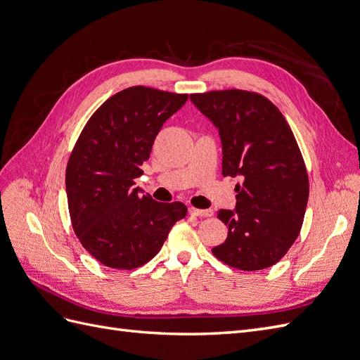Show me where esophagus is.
I'll return each instance as SVG.
<instances>
[{
    "instance_id": "obj_1",
    "label": "esophagus",
    "mask_w": 360,
    "mask_h": 360,
    "mask_svg": "<svg viewBox=\"0 0 360 360\" xmlns=\"http://www.w3.org/2000/svg\"><path fill=\"white\" fill-rule=\"evenodd\" d=\"M189 214L197 216V217H210L213 216V210H201V209H195V207H191L189 209Z\"/></svg>"
}]
</instances>
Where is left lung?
Masks as SVG:
<instances>
[{"mask_svg": "<svg viewBox=\"0 0 360 360\" xmlns=\"http://www.w3.org/2000/svg\"><path fill=\"white\" fill-rule=\"evenodd\" d=\"M191 101L219 130L222 176L242 180L236 209L217 212L228 236L213 255L246 271L276 264L300 233L309 197L307 167L285 117L254 91L197 93Z\"/></svg>", "mask_w": 360, "mask_h": 360, "instance_id": "obj_1", "label": "left lung"}]
</instances>
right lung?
Listing matches in <instances>:
<instances>
[{"instance_id": "obj_1", "label": "right lung", "mask_w": 360, "mask_h": 360, "mask_svg": "<svg viewBox=\"0 0 360 360\" xmlns=\"http://www.w3.org/2000/svg\"><path fill=\"white\" fill-rule=\"evenodd\" d=\"M188 94L129 86L103 102L76 141L66 168L72 226L81 245L106 267L148 263L188 207L158 202L134 188L163 123Z\"/></svg>"}]
</instances>
